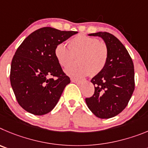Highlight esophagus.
Instances as JSON below:
<instances>
[{"label": "esophagus", "mask_w": 148, "mask_h": 148, "mask_svg": "<svg viewBox=\"0 0 148 148\" xmlns=\"http://www.w3.org/2000/svg\"><path fill=\"white\" fill-rule=\"evenodd\" d=\"M72 82H74V83H77L78 85H81V84L83 83V81L82 80H77V79H72Z\"/></svg>", "instance_id": "1"}]
</instances>
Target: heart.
Segmentation results:
<instances>
[{
	"instance_id": "obj_1",
	"label": "heart",
	"mask_w": 148,
	"mask_h": 148,
	"mask_svg": "<svg viewBox=\"0 0 148 148\" xmlns=\"http://www.w3.org/2000/svg\"><path fill=\"white\" fill-rule=\"evenodd\" d=\"M69 44L70 49L63 43L58 44L54 49L56 59L62 67H68L74 57H79L77 62L79 65L67 68L65 70L67 75L80 79L90 74L97 75L105 69L108 59V49L105 42L85 34H78L69 40Z\"/></svg>"
}]
</instances>
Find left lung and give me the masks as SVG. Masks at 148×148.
Wrapping results in <instances>:
<instances>
[{
	"label": "left lung",
	"mask_w": 148,
	"mask_h": 148,
	"mask_svg": "<svg viewBox=\"0 0 148 148\" xmlns=\"http://www.w3.org/2000/svg\"><path fill=\"white\" fill-rule=\"evenodd\" d=\"M99 37L108 49L107 64L90 82L94 94L86 98L90 110L100 119H109L125 108L134 90V66L128 51L115 36L106 32L89 34Z\"/></svg>",
	"instance_id": "8db88e82"
}]
</instances>
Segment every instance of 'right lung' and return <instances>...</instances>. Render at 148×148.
<instances>
[{
    "mask_svg": "<svg viewBox=\"0 0 148 148\" xmlns=\"http://www.w3.org/2000/svg\"><path fill=\"white\" fill-rule=\"evenodd\" d=\"M77 33L41 28L29 34L17 49L12 61L10 82L17 101L27 112L44 115L58 104L71 80L56 59L54 49Z\"/></svg>",
    "mask_w": 148,
    "mask_h": 148,
    "instance_id": "right-lung-1",
    "label": "right lung"
}]
</instances>
